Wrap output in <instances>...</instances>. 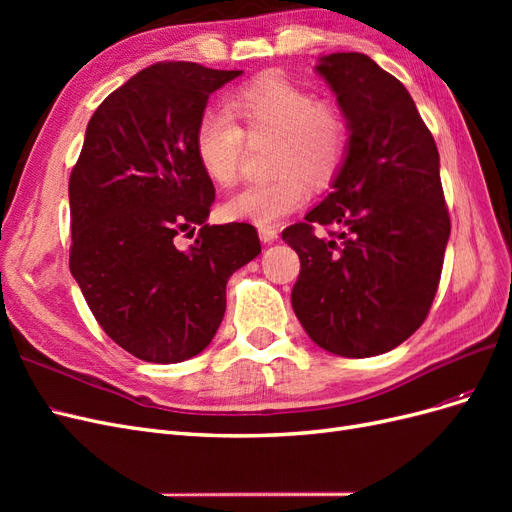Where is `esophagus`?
I'll return each mask as SVG.
<instances>
[{
    "label": "esophagus",
    "instance_id": "1",
    "mask_svg": "<svg viewBox=\"0 0 512 512\" xmlns=\"http://www.w3.org/2000/svg\"><path fill=\"white\" fill-rule=\"evenodd\" d=\"M258 237L262 243H273L277 239V228L275 226H258Z\"/></svg>",
    "mask_w": 512,
    "mask_h": 512
}]
</instances>
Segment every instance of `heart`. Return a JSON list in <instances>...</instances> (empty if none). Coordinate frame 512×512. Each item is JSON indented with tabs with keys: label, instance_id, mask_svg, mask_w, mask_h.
<instances>
[{
	"label": "heart",
	"instance_id": "b5f03b06",
	"mask_svg": "<svg viewBox=\"0 0 512 512\" xmlns=\"http://www.w3.org/2000/svg\"><path fill=\"white\" fill-rule=\"evenodd\" d=\"M226 108L228 113H203L194 128L196 160L220 188L239 179L245 136L277 138L271 158L277 175L228 198V220L256 226L280 222L312 196L309 179L329 181L346 156L348 123L342 111L282 76L265 74L239 87Z\"/></svg>",
	"mask_w": 512,
	"mask_h": 512
}]
</instances>
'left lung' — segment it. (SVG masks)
<instances>
[{"mask_svg":"<svg viewBox=\"0 0 512 512\" xmlns=\"http://www.w3.org/2000/svg\"><path fill=\"white\" fill-rule=\"evenodd\" d=\"M348 147L331 192L282 239L299 254L292 309L312 342L363 359L397 348L438 292L451 218L436 141L408 89L363 53L320 57ZM342 233L316 238L313 224Z\"/></svg>","mask_w":512,"mask_h":512,"instance_id":"obj_1","label":"left lung"}]
</instances>
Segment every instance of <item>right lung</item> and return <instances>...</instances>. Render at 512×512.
Wrapping results in <instances>:
<instances>
[{
    "label": "right lung",
    "instance_id": "obj_1",
    "mask_svg": "<svg viewBox=\"0 0 512 512\" xmlns=\"http://www.w3.org/2000/svg\"><path fill=\"white\" fill-rule=\"evenodd\" d=\"M241 70L160 61L115 89L87 123L70 175V271L104 333L136 359L203 352L230 275L260 254L252 224H207L215 198L194 153L207 100ZM198 225L181 251L174 237Z\"/></svg>",
    "mask_w": 512,
    "mask_h": 512
}]
</instances>
